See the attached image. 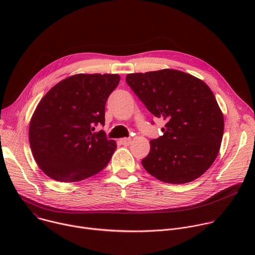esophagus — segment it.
I'll return each mask as SVG.
<instances>
[{"label": "esophagus", "mask_w": 255, "mask_h": 255, "mask_svg": "<svg viewBox=\"0 0 255 255\" xmlns=\"http://www.w3.org/2000/svg\"><path fill=\"white\" fill-rule=\"evenodd\" d=\"M120 143L123 145H129L131 143V138L130 137H124L120 139Z\"/></svg>", "instance_id": "1"}]
</instances>
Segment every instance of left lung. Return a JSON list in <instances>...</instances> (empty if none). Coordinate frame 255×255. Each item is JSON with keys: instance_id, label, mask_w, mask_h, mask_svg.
Segmentation results:
<instances>
[{"instance_id": "obj_1", "label": "left lung", "mask_w": 255, "mask_h": 255, "mask_svg": "<svg viewBox=\"0 0 255 255\" xmlns=\"http://www.w3.org/2000/svg\"><path fill=\"white\" fill-rule=\"evenodd\" d=\"M126 82L152 115L166 121L163 135L150 140V151L141 161L145 170L168 184L201 176L216 159L224 132L211 89L175 69L130 74Z\"/></svg>"}]
</instances>
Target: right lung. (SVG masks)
Returning <instances> with one entry per match:
<instances>
[{
	"label": "right lung",
	"mask_w": 255,
	"mask_h": 255,
	"mask_svg": "<svg viewBox=\"0 0 255 255\" xmlns=\"http://www.w3.org/2000/svg\"><path fill=\"white\" fill-rule=\"evenodd\" d=\"M118 75H76L55 85L41 100L29 127L33 156L49 177L74 183L103 170L117 145L103 130L107 99Z\"/></svg>",
	"instance_id": "1"
}]
</instances>
